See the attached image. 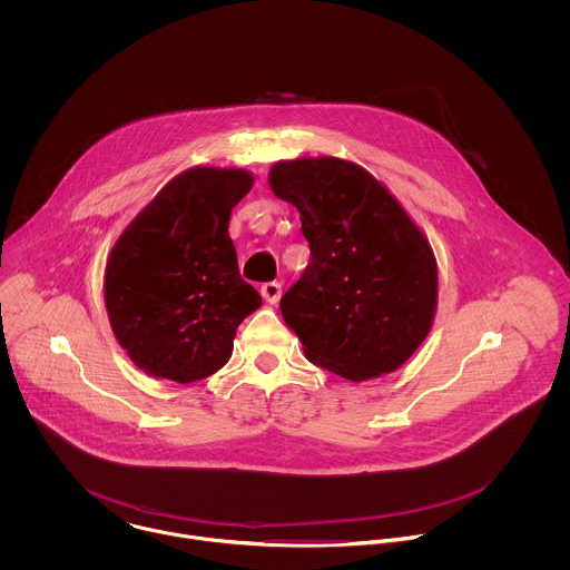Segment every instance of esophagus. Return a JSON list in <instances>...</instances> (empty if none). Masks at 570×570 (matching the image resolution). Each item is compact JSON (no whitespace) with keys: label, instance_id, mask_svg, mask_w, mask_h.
<instances>
[{"label":"esophagus","instance_id":"esophagus-1","mask_svg":"<svg viewBox=\"0 0 570 570\" xmlns=\"http://www.w3.org/2000/svg\"><path fill=\"white\" fill-rule=\"evenodd\" d=\"M281 294H283V289H281V283H278V281H269V283H263V285H261V296H263L269 305H276V303L281 301Z\"/></svg>","mask_w":570,"mask_h":570}]
</instances>
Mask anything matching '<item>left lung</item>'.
<instances>
[{
    "label": "left lung",
    "mask_w": 570,
    "mask_h": 570,
    "mask_svg": "<svg viewBox=\"0 0 570 570\" xmlns=\"http://www.w3.org/2000/svg\"><path fill=\"white\" fill-rule=\"evenodd\" d=\"M269 188L301 213L309 265L281 314L309 362L364 382L397 371L430 333L436 258L402 204L340 158L276 163Z\"/></svg>",
    "instance_id": "obj_1"
}]
</instances>
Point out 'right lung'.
<instances>
[{"label":"right lung","mask_w":570,"mask_h":570,"mask_svg":"<svg viewBox=\"0 0 570 570\" xmlns=\"http://www.w3.org/2000/svg\"><path fill=\"white\" fill-rule=\"evenodd\" d=\"M252 184L244 168H188L114 245L105 269L109 323L147 375L190 384L217 373L237 326L261 307L228 235Z\"/></svg>","instance_id":"obj_1"}]
</instances>
